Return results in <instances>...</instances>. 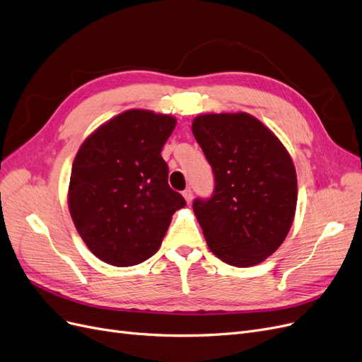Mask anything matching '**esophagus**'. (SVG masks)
<instances>
[{"label": "esophagus", "instance_id": "esophagus-1", "mask_svg": "<svg viewBox=\"0 0 362 362\" xmlns=\"http://www.w3.org/2000/svg\"><path fill=\"white\" fill-rule=\"evenodd\" d=\"M183 198H185V202L188 203V204L192 202V191H191V188L183 191Z\"/></svg>", "mask_w": 362, "mask_h": 362}]
</instances>
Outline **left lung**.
I'll return each mask as SVG.
<instances>
[{"instance_id":"obj_1","label":"left lung","mask_w":362,"mask_h":362,"mask_svg":"<svg viewBox=\"0 0 362 362\" xmlns=\"http://www.w3.org/2000/svg\"><path fill=\"white\" fill-rule=\"evenodd\" d=\"M192 134L215 174L214 195L192 204L209 250L238 267L264 262L284 242L296 212L290 153L247 112L198 115Z\"/></svg>"}]
</instances>
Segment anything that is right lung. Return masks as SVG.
Instances as JSON below:
<instances>
[{"label":"right lung","mask_w":362,"mask_h":362,"mask_svg":"<svg viewBox=\"0 0 362 362\" xmlns=\"http://www.w3.org/2000/svg\"><path fill=\"white\" fill-rule=\"evenodd\" d=\"M176 119L127 110L100 124L75 156L67 203L88 250L126 267L150 259L185 198L170 188L160 151Z\"/></svg>","instance_id":"right-lung-1"}]
</instances>
